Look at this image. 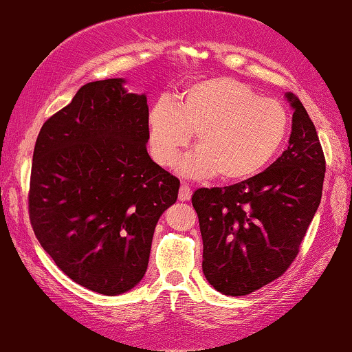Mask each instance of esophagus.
Instances as JSON below:
<instances>
[{"mask_svg": "<svg viewBox=\"0 0 352 352\" xmlns=\"http://www.w3.org/2000/svg\"><path fill=\"white\" fill-rule=\"evenodd\" d=\"M191 196H192V189H191V186H189L188 183H182L180 192H178V199L185 202V200L191 199Z\"/></svg>", "mask_w": 352, "mask_h": 352, "instance_id": "1", "label": "esophagus"}]
</instances>
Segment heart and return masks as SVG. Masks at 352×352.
Wrapping results in <instances>:
<instances>
[{
	"label": "heart",
	"mask_w": 352,
	"mask_h": 352,
	"mask_svg": "<svg viewBox=\"0 0 352 352\" xmlns=\"http://www.w3.org/2000/svg\"><path fill=\"white\" fill-rule=\"evenodd\" d=\"M288 131L285 104L227 76L196 82L174 104L158 103L148 114V142L156 163L174 166L189 136H196V155L185 161L183 170L226 183L258 174L282 148Z\"/></svg>",
	"instance_id": "1"
}]
</instances>
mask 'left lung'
Segmentation results:
<instances>
[{
    "label": "left lung",
    "mask_w": 352,
    "mask_h": 352,
    "mask_svg": "<svg viewBox=\"0 0 352 352\" xmlns=\"http://www.w3.org/2000/svg\"><path fill=\"white\" fill-rule=\"evenodd\" d=\"M287 98L294 113L285 152L248 180L192 194L204 274L227 296H244L283 276L321 202L324 152L304 104L293 94Z\"/></svg>",
    "instance_id": "1"
}]
</instances>
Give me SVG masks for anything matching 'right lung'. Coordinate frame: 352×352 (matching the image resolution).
<instances>
[{
	"mask_svg": "<svg viewBox=\"0 0 352 352\" xmlns=\"http://www.w3.org/2000/svg\"><path fill=\"white\" fill-rule=\"evenodd\" d=\"M148 104L122 78L82 86L42 125L28 211L56 266L100 294L125 293L147 271L160 216L180 180L147 153Z\"/></svg>",
	"mask_w": 352,
	"mask_h": 352,
	"instance_id": "right-lung-1",
	"label": "right lung"
}]
</instances>
